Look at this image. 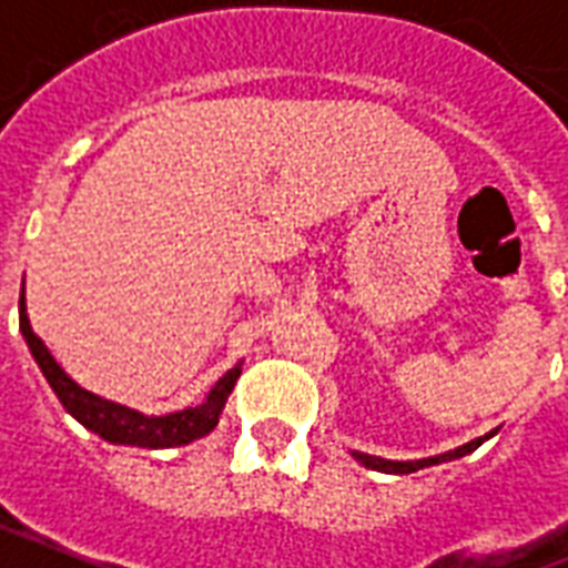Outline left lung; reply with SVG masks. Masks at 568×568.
Listing matches in <instances>:
<instances>
[{"label":"left lung","instance_id":"8db88e82","mask_svg":"<svg viewBox=\"0 0 568 568\" xmlns=\"http://www.w3.org/2000/svg\"><path fill=\"white\" fill-rule=\"evenodd\" d=\"M497 428L486 432L483 438H474L462 444L456 449H447V453H438V456H428V458H408V462H396V458H381V456H369V453H361V449H348L363 467H372V470H381V474H414V470H423V467L432 465H444V462H456V458L470 456L476 447H483L488 438H495Z\"/></svg>","mask_w":568,"mask_h":568}]
</instances>
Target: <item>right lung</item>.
<instances>
[{"label": "right lung", "mask_w": 568, "mask_h": 568, "mask_svg": "<svg viewBox=\"0 0 568 568\" xmlns=\"http://www.w3.org/2000/svg\"><path fill=\"white\" fill-rule=\"evenodd\" d=\"M20 333H23L26 345H29V352H32L34 363H38V369L43 372V378L53 387V393L59 396L64 410H68L77 423H82V426L89 428V432L101 435V438L110 440V444H121V447L169 449L184 447V444H193V440L205 438L207 432H214V426L220 423V414L226 408L229 396H232V389H235V381L241 378V366H244V361L235 363L223 378L216 381L214 387L207 389V396L202 399V405H196V408L172 410V414H160V417H154V414H142V410L103 399V396H98L92 389L80 387V384L55 363L50 348H47L41 336L32 331V322H29V313H26V280L23 288H20Z\"/></svg>", "instance_id": "right-lung-1"}]
</instances>
